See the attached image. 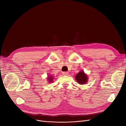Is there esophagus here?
I'll list each match as a JSON object with an SVG mask.
<instances>
[{
    "mask_svg": "<svg viewBox=\"0 0 126 126\" xmlns=\"http://www.w3.org/2000/svg\"><path fill=\"white\" fill-rule=\"evenodd\" d=\"M62 74H63V75L66 76V75H68L69 73H68V72H63V73H62Z\"/></svg>",
    "mask_w": 126,
    "mask_h": 126,
    "instance_id": "1",
    "label": "esophagus"
}]
</instances>
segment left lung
Returning <instances> with one entry per match:
<instances>
[{
  "label": "left lung",
  "instance_id": "1",
  "mask_svg": "<svg viewBox=\"0 0 126 126\" xmlns=\"http://www.w3.org/2000/svg\"><path fill=\"white\" fill-rule=\"evenodd\" d=\"M75 79L79 84H84L88 82V77L83 71L81 70L76 75Z\"/></svg>",
  "mask_w": 126,
  "mask_h": 126
}]
</instances>
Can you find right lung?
<instances>
[{
    "instance_id": "add662e5",
    "label": "right lung",
    "mask_w": 126,
    "mask_h": 126,
    "mask_svg": "<svg viewBox=\"0 0 126 126\" xmlns=\"http://www.w3.org/2000/svg\"><path fill=\"white\" fill-rule=\"evenodd\" d=\"M47 81H48V82H49V83H52L53 82V77L52 76H51V75L47 76Z\"/></svg>"
}]
</instances>
